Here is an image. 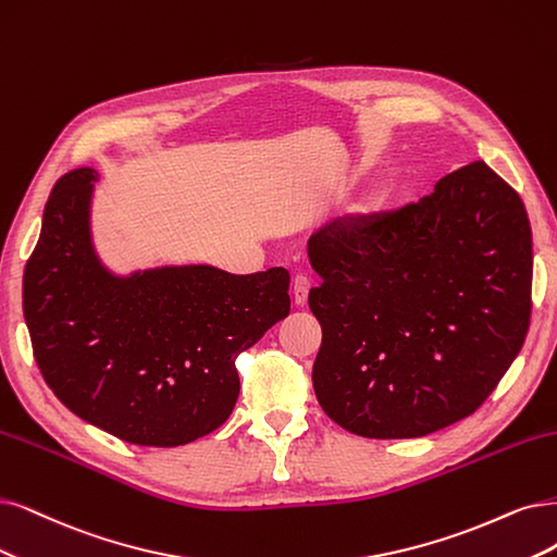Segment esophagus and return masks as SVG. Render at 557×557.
Wrapping results in <instances>:
<instances>
[{
  "mask_svg": "<svg viewBox=\"0 0 557 557\" xmlns=\"http://www.w3.org/2000/svg\"><path fill=\"white\" fill-rule=\"evenodd\" d=\"M307 296H310V280H307L305 275H296L294 277V302L298 307H305Z\"/></svg>",
  "mask_w": 557,
  "mask_h": 557,
  "instance_id": "1",
  "label": "esophagus"
}]
</instances>
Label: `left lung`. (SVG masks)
I'll use <instances>...</instances> for the list:
<instances>
[{"mask_svg": "<svg viewBox=\"0 0 557 557\" xmlns=\"http://www.w3.org/2000/svg\"><path fill=\"white\" fill-rule=\"evenodd\" d=\"M325 416L364 438H420L484 404L530 323L532 234L486 162L395 213L335 220L310 238Z\"/></svg>", "mask_w": 557, "mask_h": 557, "instance_id": "obj_1", "label": "left lung"}]
</instances>
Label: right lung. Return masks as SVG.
I'll list each match as a JSON object with an SVG mask.
<instances>
[{
  "instance_id": "1",
  "label": "right lung",
  "mask_w": 557,
  "mask_h": 557,
  "mask_svg": "<svg viewBox=\"0 0 557 557\" xmlns=\"http://www.w3.org/2000/svg\"><path fill=\"white\" fill-rule=\"evenodd\" d=\"M98 172L61 176L23 277L36 364L85 422L147 447L215 431L236 406V358L289 314V271L209 263L116 275L91 234Z\"/></svg>"
}]
</instances>
